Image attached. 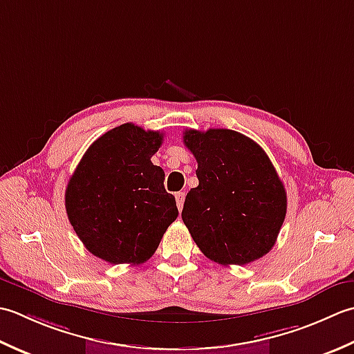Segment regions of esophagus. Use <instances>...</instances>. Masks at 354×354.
<instances>
[{
  "instance_id": "obj_1",
  "label": "esophagus",
  "mask_w": 354,
  "mask_h": 354,
  "mask_svg": "<svg viewBox=\"0 0 354 354\" xmlns=\"http://www.w3.org/2000/svg\"><path fill=\"white\" fill-rule=\"evenodd\" d=\"M176 201H177L178 211H182V209H183V203H185V192H177V194H176Z\"/></svg>"
}]
</instances>
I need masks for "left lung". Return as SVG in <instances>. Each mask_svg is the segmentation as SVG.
Listing matches in <instances>:
<instances>
[{"instance_id": "obj_1", "label": "left lung", "mask_w": 354, "mask_h": 354, "mask_svg": "<svg viewBox=\"0 0 354 354\" xmlns=\"http://www.w3.org/2000/svg\"><path fill=\"white\" fill-rule=\"evenodd\" d=\"M186 148L198 163V186L185 198L182 218L198 249L223 266H243L273 248L287 194L264 149L232 129H189Z\"/></svg>"}]
</instances>
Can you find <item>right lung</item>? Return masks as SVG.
Returning <instances> with one entry per match:
<instances>
[{
    "label": "right lung",
    "instance_id": "1",
    "mask_svg": "<svg viewBox=\"0 0 354 354\" xmlns=\"http://www.w3.org/2000/svg\"><path fill=\"white\" fill-rule=\"evenodd\" d=\"M163 134L124 124L91 143L66 189L68 220L93 255L111 264L153 257L177 218L165 172L151 162Z\"/></svg>",
    "mask_w": 354,
    "mask_h": 354
}]
</instances>
